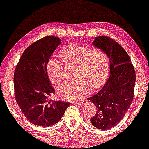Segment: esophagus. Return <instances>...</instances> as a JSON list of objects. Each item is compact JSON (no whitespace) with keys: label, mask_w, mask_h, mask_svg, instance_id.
<instances>
[{"label":"esophagus","mask_w":149,"mask_h":149,"mask_svg":"<svg viewBox=\"0 0 149 149\" xmlns=\"http://www.w3.org/2000/svg\"><path fill=\"white\" fill-rule=\"evenodd\" d=\"M73 104H78V105H83V104H84V102H83V101L73 102Z\"/></svg>","instance_id":"1"}]
</instances>
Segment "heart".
Wrapping results in <instances>:
<instances>
[{"instance_id":"obj_1","label":"heart","mask_w":149,"mask_h":149,"mask_svg":"<svg viewBox=\"0 0 149 149\" xmlns=\"http://www.w3.org/2000/svg\"><path fill=\"white\" fill-rule=\"evenodd\" d=\"M60 54L66 62L78 65V79L67 81L58 87V93L60 98L78 101L88 95L92 87L99 88L107 81L110 65L109 58L104 51L70 44L63 49ZM47 71L53 84H58L62 80V62L58 59H49Z\"/></svg>"}]
</instances>
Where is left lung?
<instances>
[{
	"instance_id": "obj_1",
	"label": "left lung",
	"mask_w": 149,
	"mask_h": 149,
	"mask_svg": "<svg viewBox=\"0 0 149 149\" xmlns=\"http://www.w3.org/2000/svg\"><path fill=\"white\" fill-rule=\"evenodd\" d=\"M92 44L107 54L110 75L99 92L87 98L97 108L95 115L90 121L96 128L108 130L121 121L131 105L136 82L135 70L127 52L115 40L108 36H97Z\"/></svg>"
}]
</instances>
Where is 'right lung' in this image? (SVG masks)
Returning <instances> with one entry per match:
<instances>
[{
    "label": "right lung",
    "instance_id": "add662e5",
    "mask_svg": "<svg viewBox=\"0 0 149 149\" xmlns=\"http://www.w3.org/2000/svg\"><path fill=\"white\" fill-rule=\"evenodd\" d=\"M60 44V38L53 36L34 42L24 51L15 68L16 102L24 116L35 125L49 127L57 123L70 104L49 99L55 94V89L50 83L47 65Z\"/></svg>",
    "mask_w": 149,
    "mask_h": 149
}]
</instances>
